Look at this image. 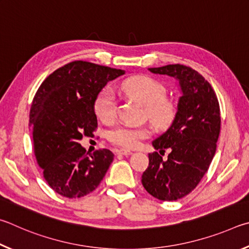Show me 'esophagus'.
<instances>
[{"mask_svg": "<svg viewBox=\"0 0 249 249\" xmlns=\"http://www.w3.org/2000/svg\"><path fill=\"white\" fill-rule=\"evenodd\" d=\"M116 152H117V154H120V155H124V156H127V155H130V154H132V152H131V151H130V150H117Z\"/></svg>", "mask_w": 249, "mask_h": 249, "instance_id": "1", "label": "esophagus"}]
</instances>
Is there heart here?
Segmentation results:
<instances>
[{"mask_svg": "<svg viewBox=\"0 0 249 249\" xmlns=\"http://www.w3.org/2000/svg\"><path fill=\"white\" fill-rule=\"evenodd\" d=\"M120 89L128 97L144 105L147 118L156 127L167 128L173 122L176 116V104L164 97L166 89L158 80L146 75L132 76L122 82ZM95 112L104 122L111 121L116 117L117 104L111 90L104 89L98 94L95 100ZM149 134L146 129L119 125L109 132V139L117 145L132 149Z\"/></svg>", "mask_w": 249, "mask_h": 249, "instance_id": "heart-1", "label": "heart"}]
</instances>
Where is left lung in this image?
<instances>
[{
    "label": "left lung",
    "mask_w": 249,
    "mask_h": 249,
    "mask_svg": "<svg viewBox=\"0 0 249 249\" xmlns=\"http://www.w3.org/2000/svg\"><path fill=\"white\" fill-rule=\"evenodd\" d=\"M149 71L175 78L181 96L172 124L152 142L160 153L149 154L141 181L154 198L175 201L191 193L210 166L220 134V106L209 82L189 67L168 64ZM165 148L171 150L166 160L161 158Z\"/></svg>",
    "instance_id": "8db88e82"
}]
</instances>
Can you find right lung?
<instances>
[{
  "label": "right lung",
  "mask_w": 249,
  "mask_h": 249,
  "mask_svg": "<svg viewBox=\"0 0 249 249\" xmlns=\"http://www.w3.org/2000/svg\"><path fill=\"white\" fill-rule=\"evenodd\" d=\"M124 70L73 61L50 74L35 95L29 113L34 153L52 189L81 198L97 188L113 160L111 151L87 155L83 136L97 128L95 100Z\"/></svg>",
  "instance_id": "1"
}]
</instances>
